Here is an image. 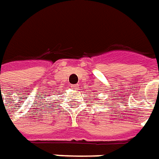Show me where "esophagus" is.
<instances>
[{"label":"esophagus","instance_id":"obj_1","mask_svg":"<svg viewBox=\"0 0 159 159\" xmlns=\"http://www.w3.org/2000/svg\"><path fill=\"white\" fill-rule=\"evenodd\" d=\"M71 88L74 89H77V88H78V85H71Z\"/></svg>","mask_w":159,"mask_h":159}]
</instances>
